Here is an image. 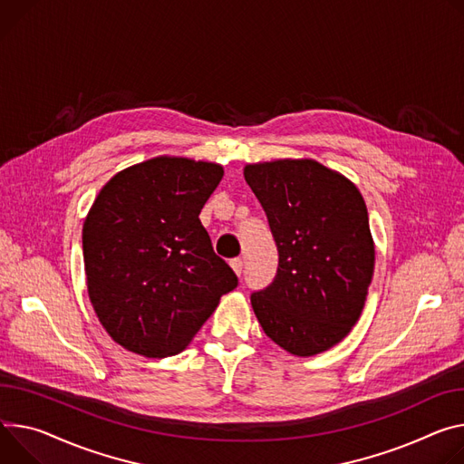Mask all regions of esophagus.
I'll return each instance as SVG.
<instances>
[{"mask_svg":"<svg viewBox=\"0 0 464 464\" xmlns=\"http://www.w3.org/2000/svg\"><path fill=\"white\" fill-rule=\"evenodd\" d=\"M229 265H231V268L235 270V274H237V276H240V274H242V268H244V261H242L240 257H235V259H231V261H229Z\"/></svg>","mask_w":464,"mask_h":464,"instance_id":"obj_1","label":"esophagus"}]
</instances>
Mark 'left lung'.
Returning a JSON list of instances; mask_svg holds the SVG:
<instances>
[{"instance_id": "8db88e82", "label": "left lung", "mask_w": 464, "mask_h": 464, "mask_svg": "<svg viewBox=\"0 0 464 464\" xmlns=\"http://www.w3.org/2000/svg\"><path fill=\"white\" fill-rule=\"evenodd\" d=\"M244 178L279 254L274 281L251 294V307L283 350L325 352L359 320L373 276L364 199L352 181L311 159L247 164Z\"/></svg>"}]
</instances>
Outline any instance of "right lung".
Wrapping results in <instances>:
<instances>
[{
    "mask_svg": "<svg viewBox=\"0 0 464 464\" xmlns=\"http://www.w3.org/2000/svg\"><path fill=\"white\" fill-rule=\"evenodd\" d=\"M220 164L155 157L125 168L98 194L82 226L92 307L125 350L179 353L238 285L199 222Z\"/></svg>",
    "mask_w": 464,
    "mask_h": 464,
    "instance_id": "right-lung-1",
    "label": "right lung"
}]
</instances>
